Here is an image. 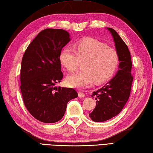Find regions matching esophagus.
I'll return each instance as SVG.
<instances>
[{
	"instance_id": "esophagus-1",
	"label": "esophagus",
	"mask_w": 153,
	"mask_h": 153,
	"mask_svg": "<svg viewBox=\"0 0 153 153\" xmlns=\"http://www.w3.org/2000/svg\"><path fill=\"white\" fill-rule=\"evenodd\" d=\"M78 95H79V97H84L85 96V95L84 93L82 92V91H79Z\"/></svg>"
}]
</instances>
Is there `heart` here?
I'll return each instance as SVG.
<instances>
[{
	"mask_svg": "<svg viewBox=\"0 0 153 153\" xmlns=\"http://www.w3.org/2000/svg\"><path fill=\"white\" fill-rule=\"evenodd\" d=\"M59 60L70 72H74L84 62L83 71L70 75L68 85L83 88L93 83H101L110 79L118 66L119 58L117 51L100 41L85 40L75 45L74 50L67 47L62 51Z\"/></svg>",
	"mask_w": 153,
	"mask_h": 153,
	"instance_id": "1",
	"label": "heart"
}]
</instances>
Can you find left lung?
Masks as SVG:
<instances>
[{"label": "left lung", "instance_id": "8db88e82", "mask_svg": "<svg viewBox=\"0 0 153 153\" xmlns=\"http://www.w3.org/2000/svg\"><path fill=\"white\" fill-rule=\"evenodd\" d=\"M107 28L113 36L119 55V70L114 77L91 95L93 97H96V106L89 115L95 122L109 120L121 111L130 96L133 80L132 62L127 46L114 29Z\"/></svg>", "mask_w": 153, "mask_h": 153}]
</instances>
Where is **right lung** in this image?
Returning <instances> with one entry per match:
<instances>
[{
    "label": "right lung",
    "mask_w": 153,
    "mask_h": 153,
    "mask_svg": "<svg viewBox=\"0 0 153 153\" xmlns=\"http://www.w3.org/2000/svg\"><path fill=\"white\" fill-rule=\"evenodd\" d=\"M70 41V34L64 30L45 29L23 55L20 69L23 101L30 113L41 122L60 120L68 101L78 96L74 89L56 87L63 78L59 56Z\"/></svg>",
    "instance_id": "1"
}]
</instances>
